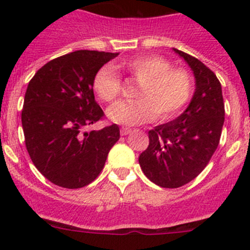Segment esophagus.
Returning a JSON list of instances; mask_svg holds the SVG:
<instances>
[{"mask_svg": "<svg viewBox=\"0 0 250 250\" xmlns=\"http://www.w3.org/2000/svg\"><path fill=\"white\" fill-rule=\"evenodd\" d=\"M120 132H121V135H127V134L131 132V129H130V127H121Z\"/></svg>", "mask_w": 250, "mask_h": 250, "instance_id": "34e87169", "label": "esophagus"}]
</instances>
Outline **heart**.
Here are the masks:
<instances>
[{"label":"heart","mask_w":250,"mask_h":250,"mask_svg":"<svg viewBox=\"0 0 250 250\" xmlns=\"http://www.w3.org/2000/svg\"><path fill=\"white\" fill-rule=\"evenodd\" d=\"M129 72L139 83L135 101H121L107 111L112 121L136 125L152 120L174 118L189 103L193 94L191 75L180 67H173L165 57L145 55L116 65ZM92 89L104 103H114L120 98L123 83L115 67L103 66L95 74Z\"/></svg>","instance_id":"heart-1"}]
</instances>
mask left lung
<instances>
[{
  "label": "left lung",
  "instance_id": "1",
  "mask_svg": "<svg viewBox=\"0 0 250 250\" xmlns=\"http://www.w3.org/2000/svg\"><path fill=\"white\" fill-rule=\"evenodd\" d=\"M195 76L191 103L179 118L149 131V146L139 156L147 179L161 188H180L202 173L219 145L224 124L222 85L210 68L174 48Z\"/></svg>",
  "mask_w": 250,
  "mask_h": 250
}]
</instances>
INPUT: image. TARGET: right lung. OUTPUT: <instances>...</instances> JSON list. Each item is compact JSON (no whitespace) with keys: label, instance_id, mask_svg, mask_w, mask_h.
Masks as SVG:
<instances>
[{"label":"right lung","instance_id":"obj_1","mask_svg":"<svg viewBox=\"0 0 250 250\" xmlns=\"http://www.w3.org/2000/svg\"><path fill=\"white\" fill-rule=\"evenodd\" d=\"M116 56L74 51L51 60L28 83L21 114L26 149L37 170L57 187L79 189L94 182L120 139L116 124L99 131H81L104 118L92 80L99 68Z\"/></svg>","mask_w":250,"mask_h":250}]
</instances>
